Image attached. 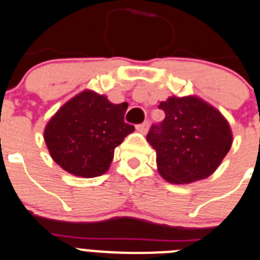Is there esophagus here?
<instances>
[{
    "label": "esophagus",
    "mask_w": 260,
    "mask_h": 260,
    "mask_svg": "<svg viewBox=\"0 0 260 260\" xmlns=\"http://www.w3.org/2000/svg\"><path fill=\"white\" fill-rule=\"evenodd\" d=\"M136 128H137V131H139V132H141V134H147L148 128H149V123H148V121H144L143 124H139Z\"/></svg>",
    "instance_id": "obj_1"
}]
</instances>
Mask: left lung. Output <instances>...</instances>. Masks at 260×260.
Instances as JSON below:
<instances>
[{"mask_svg":"<svg viewBox=\"0 0 260 260\" xmlns=\"http://www.w3.org/2000/svg\"><path fill=\"white\" fill-rule=\"evenodd\" d=\"M158 108L165 119L150 126L147 140L156 149L161 177L190 184L214 173L233 144L222 113L197 96H172Z\"/></svg>","mask_w":260,"mask_h":260,"instance_id":"8db88e82","label":"left lung"}]
</instances>
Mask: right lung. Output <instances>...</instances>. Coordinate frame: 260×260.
I'll return each mask as SVG.
<instances>
[{"mask_svg": "<svg viewBox=\"0 0 260 260\" xmlns=\"http://www.w3.org/2000/svg\"><path fill=\"white\" fill-rule=\"evenodd\" d=\"M126 108V103L113 104L89 89L70 99L45 128V143L52 160L78 177L106 173L115 148L135 131L124 121Z\"/></svg>", "mask_w": 260, "mask_h": 260, "instance_id": "obj_1", "label": "right lung"}]
</instances>
